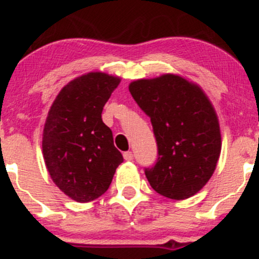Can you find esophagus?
<instances>
[{"label": "esophagus", "mask_w": 259, "mask_h": 259, "mask_svg": "<svg viewBox=\"0 0 259 259\" xmlns=\"http://www.w3.org/2000/svg\"><path fill=\"white\" fill-rule=\"evenodd\" d=\"M124 159L125 160H133V158H134V154H133V152H130V151H127V152H124Z\"/></svg>", "instance_id": "1"}]
</instances>
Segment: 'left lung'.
Masks as SVG:
<instances>
[{
	"label": "left lung",
	"instance_id": "1",
	"mask_svg": "<svg viewBox=\"0 0 259 259\" xmlns=\"http://www.w3.org/2000/svg\"><path fill=\"white\" fill-rule=\"evenodd\" d=\"M129 91L153 126L158 159L145 174L159 195L191 197L208 183L221 156L218 117L198 85L180 75L130 82Z\"/></svg>",
	"mask_w": 259,
	"mask_h": 259
}]
</instances>
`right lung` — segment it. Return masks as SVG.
Instances as JSON below:
<instances>
[{"instance_id":"obj_1","label":"right lung","mask_w":259,"mask_h":259,"mask_svg":"<svg viewBox=\"0 0 259 259\" xmlns=\"http://www.w3.org/2000/svg\"><path fill=\"white\" fill-rule=\"evenodd\" d=\"M119 82L118 76L101 72L78 76L59 91L47 114L45 164L58 189L76 202L105 194L123 162L101 115Z\"/></svg>"}]
</instances>
